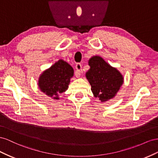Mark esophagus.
<instances>
[{
	"label": "esophagus",
	"instance_id": "34e87169",
	"mask_svg": "<svg viewBox=\"0 0 158 158\" xmlns=\"http://www.w3.org/2000/svg\"><path fill=\"white\" fill-rule=\"evenodd\" d=\"M75 68L77 69V74H76V77H79L81 73H82V65L81 64H77L76 66H75Z\"/></svg>",
	"mask_w": 158,
	"mask_h": 158
}]
</instances>
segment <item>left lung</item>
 <instances>
[{
  "instance_id": "left-lung-1",
  "label": "left lung",
  "mask_w": 158,
  "mask_h": 158,
  "mask_svg": "<svg viewBox=\"0 0 158 158\" xmlns=\"http://www.w3.org/2000/svg\"><path fill=\"white\" fill-rule=\"evenodd\" d=\"M89 65L90 69L85 76L94 97L99 98L102 102L114 97L124 82L120 71L98 56L90 58Z\"/></svg>"
}]
</instances>
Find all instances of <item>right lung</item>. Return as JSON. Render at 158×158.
Listing matches in <instances>:
<instances>
[{
	"label": "right lung",
	"mask_w": 158,
	"mask_h": 158,
	"mask_svg": "<svg viewBox=\"0 0 158 158\" xmlns=\"http://www.w3.org/2000/svg\"><path fill=\"white\" fill-rule=\"evenodd\" d=\"M73 73V67L68 63L60 60L40 75L38 87L46 95L58 100L59 94L68 89Z\"/></svg>",
	"instance_id": "right-lung-1"
}]
</instances>
